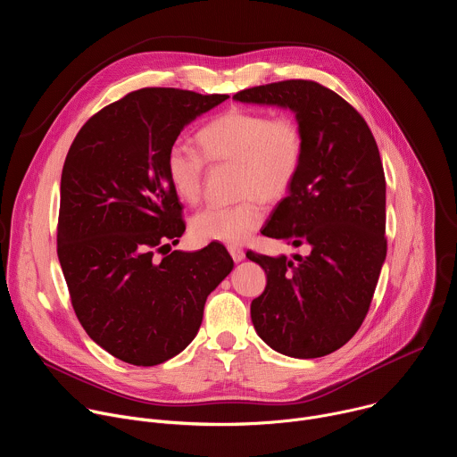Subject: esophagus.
Returning <instances> with one entry per match:
<instances>
[{
  "label": "esophagus",
  "instance_id": "34e87169",
  "mask_svg": "<svg viewBox=\"0 0 457 457\" xmlns=\"http://www.w3.org/2000/svg\"><path fill=\"white\" fill-rule=\"evenodd\" d=\"M228 251H229V254H231V258L235 260V262H240V260H244V256H245L244 249H240L237 245H228Z\"/></svg>",
  "mask_w": 457,
  "mask_h": 457
}]
</instances>
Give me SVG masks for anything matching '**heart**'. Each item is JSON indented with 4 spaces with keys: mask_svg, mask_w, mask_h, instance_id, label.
Returning a JSON list of instances; mask_svg holds the SVG:
<instances>
[{
    "mask_svg": "<svg viewBox=\"0 0 457 457\" xmlns=\"http://www.w3.org/2000/svg\"><path fill=\"white\" fill-rule=\"evenodd\" d=\"M199 154L173 146L166 155V175L186 204L203 199L206 161L237 164L240 203L210 206L191 219L193 233L203 240L242 244L266 219V203L277 204L291 193L305 157V134L291 113L270 115L231 108L208 120L197 134Z\"/></svg>",
    "mask_w": 457,
    "mask_h": 457,
    "instance_id": "heart-1",
    "label": "heart"
}]
</instances>
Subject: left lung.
I'll use <instances>...</instances> for the list:
<instances>
[{"label":"left lung","mask_w":457,"mask_h":457,"mask_svg":"<svg viewBox=\"0 0 457 457\" xmlns=\"http://www.w3.org/2000/svg\"><path fill=\"white\" fill-rule=\"evenodd\" d=\"M233 97L291 108L305 134L300 175L262 235L311 253L293 260L245 253L268 275L251 302L253 325L286 356L331 354L361 328L386 254L378 145L360 112L316 81L287 79Z\"/></svg>","instance_id":"8db88e82"}]
</instances>
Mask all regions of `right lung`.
<instances>
[{
    "instance_id": "right-lung-1",
    "label": "right lung",
    "mask_w": 457,
    "mask_h": 457,
    "mask_svg": "<svg viewBox=\"0 0 457 457\" xmlns=\"http://www.w3.org/2000/svg\"><path fill=\"white\" fill-rule=\"evenodd\" d=\"M228 97L129 92L83 124L64 159L59 264L87 335L126 363L152 367L184 351L208 295L233 270L219 242L170 251L186 224L166 175L184 126Z\"/></svg>"
}]
</instances>
